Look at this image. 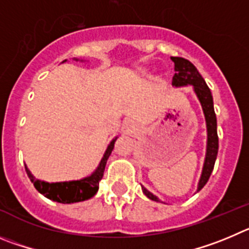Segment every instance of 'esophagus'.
Here are the masks:
<instances>
[{"mask_svg":"<svg viewBox=\"0 0 249 249\" xmlns=\"http://www.w3.org/2000/svg\"><path fill=\"white\" fill-rule=\"evenodd\" d=\"M126 127H127V129H130V127H133V125H131V124H126Z\"/></svg>","mask_w":249,"mask_h":249,"instance_id":"34e87169","label":"esophagus"}]
</instances>
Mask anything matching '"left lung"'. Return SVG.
<instances>
[{
	"label": "left lung",
	"instance_id": "left-lung-1",
	"mask_svg": "<svg viewBox=\"0 0 249 249\" xmlns=\"http://www.w3.org/2000/svg\"><path fill=\"white\" fill-rule=\"evenodd\" d=\"M171 60L175 64V75L172 77V87L181 88V87L192 86L197 99H198L201 107H202L203 115H205L206 129H207V145H206V156L205 161H203L202 172H201L200 181H198V185H197L196 192H198L207 183L208 178L211 176L217 159V152H218L217 119L213 109V98H212L211 90L206 84L202 75L198 73L196 67L190 60L181 57H171ZM141 190H142V192H144L147 198L160 202V198L154 194H151L147 189H145L142 185H141Z\"/></svg>",
	"mask_w": 249,
	"mask_h": 249
}]
</instances>
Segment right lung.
Segmentation results:
<instances>
[{"instance_id": "obj_1", "label": "right lung", "mask_w": 249, "mask_h": 249, "mask_svg": "<svg viewBox=\"0 0 249 249\" xmlns=\"http://www.w3.org/2000/svg\"><path fill=\"white\" fill-rule=\"evenodd\" d=\"M74 59L78 60L77 58H74ZM63 62H67V59L63 60ZM116 139H118V136H115L110 141V144L108 145V147L105 150L104 155H103L98 167L87 178H83L80 180L63 181V182H47V181L36 178L26 165L27 175H28L30 180L33 182L36 190L39 194L43 195L44 197L49 198V200L59 203H75L89 200L98 192L99 181L103 178L105 165H107V161H108L109 156H110L111 151H113Z\"/></svg>"}]
</instances>
